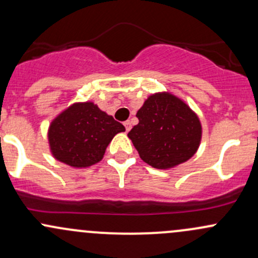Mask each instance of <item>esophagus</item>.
<instances>
[{"instance_id": "34e87169", "label": "esophagus", "mask_w": 258, "mask_h": 258, "mask_svg": "<svg viewBox=\"0 0 258 258\" xmlns=\"http://www.w3.org/2000/svg\"><path fill=\"white\" fill-rule=\"evenodd\" d=\"M124 124V128H126V132H128L130 130H131V122H130V121H126V122L123 123Z\"/></svg>"}]
</instances>
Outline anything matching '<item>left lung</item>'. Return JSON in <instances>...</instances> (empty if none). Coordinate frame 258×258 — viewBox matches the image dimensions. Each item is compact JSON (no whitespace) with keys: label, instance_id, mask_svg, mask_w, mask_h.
I'll return each instance as SVG.
<instances>
[{"label":"left lung","instance_id":"1","mask_svg":"<svg viewBox=\"0 0 258 258\" xmlns=\"http://www.w3.org/2000/svg\"><path fill=\"white\" fill-rule=\"evenodd\" d=\"M136 116L140 122L127 136L141 159L153 168H174L197 152L202 137L200 118L175 95H151Z\"/></svg>","mask_w":258,"mask_h":258}]
</instances>
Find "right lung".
<instances>
[{
  "mask_svg": "<svg viewBox=\"0 0 258 258\" xmlns=\"http://www.w3.org/2000/svg\"><path fill=\"white\" fill-rule=\"evenodd\" d=\"M124 126L94 103H76L50 124L49 143L53 157L73 168H87L103 159L106 147Z\"/></svg>",
  "mask_w": 258,
  "mask_h": 258,
  "instance_id": "add662e5",
  "label": "right lung"
}]
</instances>
